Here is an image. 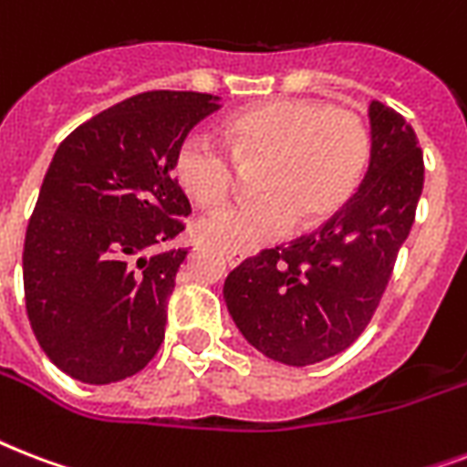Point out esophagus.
<instances>
[{
	"mask_svg": "<svg viewBox=\"0 0 467 467\" xmlns=\"http://www.w3.org/2000/svg\"><path fill=\"white\" fill-rule=\"evenodd\" d=\"M223 256H225L227 266H240V264L244 262V254H242V252H223Z\"/></svg>",
	"mask_w": 467,
	"mask_h": 467,
	"instance_id": "esophagus-1",
	"label": "esophagus"
}]
</instances>
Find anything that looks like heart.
Returning a JSON list of instances; mask_svg holds the SVG:
<instances>
[{"mask_svg":"<svg viewBox=\"0 0 467 467\" xmlns=\"http://www.w3.org/2000/svg\"><path fill=\"white\" fill-rule=\"evenodd\" d=\"M230 153L211 135H186L174 152V179L198 205H218L233 186L234 162L249 167L252 198L198 220L201 240L247 252L296 227L310 230L348 203L370 160L368 123L325 99H276L225 120ZM234 157L230 158L229 155Z\"/></svg>","mask_w":467,"mask_h":467,"instance_id":"heart-1","label":"heart"}]
</instances>
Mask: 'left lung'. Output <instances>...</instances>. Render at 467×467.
Masks as SVG:
<instances>
[{"label":"left lung","mask_w":467,"mask_h":467,"mask_svg":"<svg viewBox=\"0 0 467 467\" xmlns=\"http://www.w3.org/2000/svg\"><path fill=\"white\" fill-rule=\"evenodd\" d=\"M370 161L361 186L317 233L262 249L225 278L242 337L285 366L341 354L368 327L412 230L424 157L412 126L373 101Z\"/></svg>","instance_id":"8db88e82"}]
</instances>
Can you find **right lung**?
I'll use <instances>...</instances> for the list:
<instances>
[{"label":"right lung","mask_w":467,"mask_h":467,"mask_svg":"<svg viewBox=\"0 0 467 467\" xmlns=\"http://www.w3.org/2000/svg\"><path fill=\"white\" fill-rule=\"evenodd\" d=\"M218 97L145 91L60 142L24 242V293L46 356L75 380L119 383L164 341L186 249H161L191 203L171 176L179 142Z\"/></svg>","instance_id":"obj_1"}]
</instances>
